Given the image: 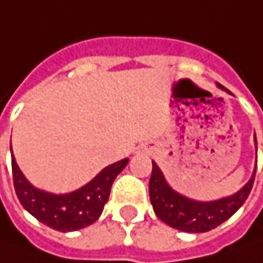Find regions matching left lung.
Returning a JSON list of instances; mask_svg holds the SVG:
<instances>
[{"label":"left lung","mask_w":263,"mask_h":263,"mask_svg":"<svg viewBox=\"0 0 263 263\" xmlns=\"http://www.w3.org/2000/svg\"><path fill=\"white\" fill-rule=\"evenodd\" d=\"M218 87L227 90L230 93V90L222 85L218 83ZM255 143H256V136H255ZM255 174L256 170L248 181V184L233 196L224 197L214 202H196L174 192L167 184L157 164L152 162V174L149 180L151 203L154 206L157 217L170 227L186 233H205L218 227L219 224H222L237 212L238 208L246 202L249 193L253 187Z\"/></svg>","instance_id":"left-lung-1"}]
</instances>
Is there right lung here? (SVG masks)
Listing matches in <instances>:
<instances>
[{
    "mask_svg": "<svg viewBox=\"0 0 263 263\" xmlns=\"http://www.w3.org/2000/svg\"><path fill=\"white\" fill-rule=\"evenodd\" d=\"M128 159H121L104 168L98 176L68 195H52L32 186L22 174L11 154V170L15 195L29 214L57 231H76L93 224L101 217L116 177L124 170Z\"/></svg>",
    "mask_w": 263,
    "mask_h": 263,
    "instance_id": "1",
    "label": "right lung"
}]
</instances>
